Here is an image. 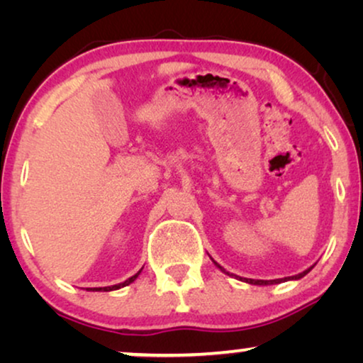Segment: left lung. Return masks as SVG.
Wrapping results in <instances>:
<instances>
[{
	"label": "left lung",
	"instance_id": "8db88e82",
	"mask_svg": "<svg viewBox=\"0 0 363 363\" xmlns=\"http://www.w3.org/2000/svg\"><path fill=\"white\" fill-rule=\"evenodd\" d=\"M211 261L215 262V264L220 267V269L225 272V274H228V276H235L236 279H240V281H242V282H247V284H252V286H271V284H279V282H286V281H297V279H301V277H304L307 272H309L312 267H314L315 264H312L311 267H307L306 271H302V272H299V274H296V276H289V277H282V279H271V281H262V279H247V277H240V276H236V274H231V272H228L225 267H221L220 264H218V262L213 259L211 257Z\"/></svg>",
	"mask_w": 363,
	"mask_h": 363
}]
</instances>
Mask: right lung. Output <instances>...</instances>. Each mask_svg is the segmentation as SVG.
<instances>
[{"instance_id":"obj_1","label":"right lung","mask_w":363,"mask_h":363,"mask_svg":"<svg viewBox=\"0 0 363 363\" xmlns=\"http://www.w3.org/2000/svg\"><path fill=\"white\" fill-rule=\"evenodd\" d=\"M143 269V267H142ZM142 269L137 272V274H133L132 277H128L127 281H123V282H121V284H113V286H106V287H87V291H99V292H108V291H117V289H121V287H125V286H128V284H132L133 281L137 279L138 277V274H140L142 272Z\"/></svg>"}]
</instances>
